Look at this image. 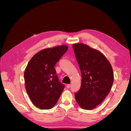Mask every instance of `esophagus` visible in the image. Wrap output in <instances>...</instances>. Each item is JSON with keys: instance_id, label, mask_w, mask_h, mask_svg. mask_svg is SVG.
Segmentation results:
<instances>
[{"instance_id": "esophagus-1", "label": "esophagus", "mask_w": 131, "mask_h": 131, "mask_svg": "<svg viewBox=\"0 0 131 131\" xmlns=\"http://www.w3.org/2000/svg\"><path fill=\"white\" fill-rule=\"evenodd\" d=\"M70 86H71V85H70V84H68V85H67V89H69V88H70Z\"/></svg>"}]
</instances>
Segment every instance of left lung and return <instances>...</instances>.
Returning a JSON list of instances; mask_svg holds the SVG:
<instances>
[{"mask_svg":"<svg viewBox=\"0 0 131 131\" xmlns=\"http://www.w3.org/2000/svg\"><path fill=\"white\" fill-rule=\"evenodd\" d=\"M73 47L81 74L80 89L75 98L81 108L92 110L108 96L114 81L112 65L100 51L82 43Z\"/></svg>","mask_w":131,"mask_h":131,"instance_id":"8db88e82","label":"left lung"}]
</instances>
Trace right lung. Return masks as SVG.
<instances>
[{"label": "right lung", "mask_w": 131, "mask_h": 131, "mask_svg": "<svg viewBox=\"0 0 131 131\" xmlns=\"http://www.w3.org/2000/svg\"><path fill=\"white\" fill-rule=\"evenodd\" d=\"M68 49L67 45L46 48L34 54L24 73L27 93L33 104L41 109L56 105L64 90L54 67Z\"/></svg>", "instance_id": "right-lung-1"}]
</instances>
